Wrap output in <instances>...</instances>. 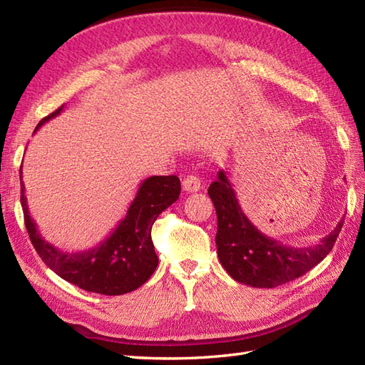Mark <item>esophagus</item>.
Segmentation results:
<instances>
[{"mask_svg": "<svg viewBox=\"0 0 365 365\" xmlns=\"http://www.w3.org/2000/svg\"><path fill=\"white\" fill-rule=\"evenodd\" d=\"M200 178L197 175H188L187 178H183L182 182V187L185 191H190V192H195L200 190Z\"/></svg>", "mask_w": 365, "mask_h": 365, "instance_id": "34e87169", "label": "esophagus"}]
</instances>
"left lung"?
Here are the masks:
<instances>
[{
    "label": "left lung",
    "mask_w": 365,
    "mask_h": 365,
    "mask_svg": "<svg viewBox=\"0 0 365 365\" xmlns=\"http://www.w3.org/2000/svg\"><path fill=\"white\" fill-rule=\"evenodd\" d=\"M208 196L218 216L215 240L221 265L237 282L257 289L287 284L319 265L331 252L344 224L340 220L336 229L315 246H287L262 234L247 220L224 170L210 185Z\"/></svg>",
    "instance_id": "8db88e82"
}]
</instances>
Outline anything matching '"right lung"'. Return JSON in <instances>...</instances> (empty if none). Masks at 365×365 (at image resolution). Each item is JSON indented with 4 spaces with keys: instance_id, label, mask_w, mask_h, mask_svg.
<instances>
[{
    "instance_id": "right-lung-1",
    "label": "right lung",
    "mask_w": 365,
    "mask_h": 365,
    "mask_svg": "<svg viewBox=\"0 0 365 365\" xmlns=\"http://www.w3.org/2000/svg\"><path fill=\"white\" fill-rule=\"evenodd\" d=\"M63 108L64 105L38 122L34 133L45 122L56 118ZM20 183V200L31 243L45 265L64 281L86 292L113 297L139 289L153 274L158 265V257L152 243V226L158 215L178 199V177L152 175L145 178L139 185L125 218L118 224L111 235L91 250L76 252L61 251L38 234L34 220L29 216L25 185L23 182Z\"/></svg>"
}]
</instances>
